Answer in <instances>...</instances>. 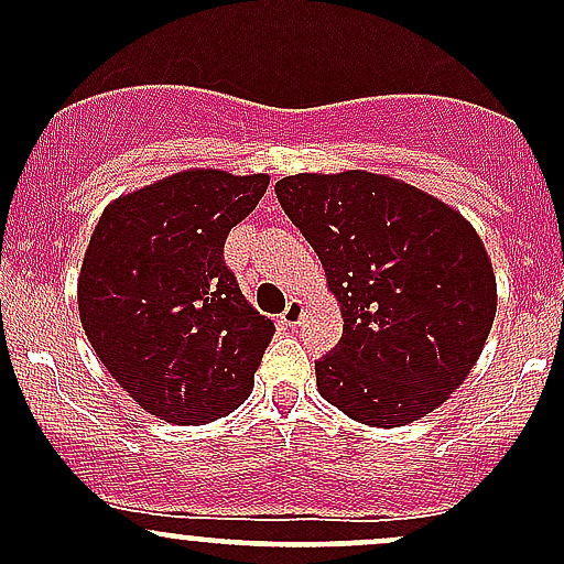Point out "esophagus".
<instances>
[{"instance_id":"1","label":"esophagus","mask_w":564,"mask_h":564,"mask_svg":"<svg viewBox=\"0 0 564 564\" xmlns=\"http://www.w3.org/2000/svg\"><path fill=\"white\" fill-rule=\"evenodd\" d=\"M303 316H305L303 300H289V305L283 308V314H281L283 324H289V327H297V324L303 322Z\"/></svg>"}]
</instances>
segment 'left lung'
Masks as SVG:
<instances>
[{"label": "left lung", "instance_id": "1", "mask_svg": "<svg viewBox=\"0 0 564 564\" xmlns=\"http://www.w3.org/2000/svg\"><path fill=\"white\" fill-rule=\"evenodd\" d=\"M275 193L344 314V338L316 360L324 401L379 429L425 417L469 377L497 314L477 231L440 198L371 172L283 176Z\"/></svg>", "mask_w": 564, "mask_h": 564}]
</instances>
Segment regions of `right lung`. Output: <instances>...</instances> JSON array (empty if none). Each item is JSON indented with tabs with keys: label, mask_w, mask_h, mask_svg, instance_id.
Instances as JSON below:
<instances>
[{
	"label": "right lung",
	"mask_w": 564,
	"mask_h": 564,
	"mask_svg": "<svg viewBox=\"0 0 564 564\" xmlns=\"http://www.w3.org/2000/svg\"><path fill=\"white\" fill-rule=\"evenodd\" d=\"M270 176L182 172L100 215L78 278L95 355L147 412L204 423L235 412L270 346V318L242 297L224 259L229 231Z\"/></svg>",
	"instance_id": "1"
}]
</instances>
